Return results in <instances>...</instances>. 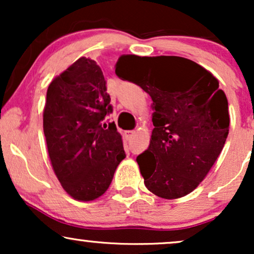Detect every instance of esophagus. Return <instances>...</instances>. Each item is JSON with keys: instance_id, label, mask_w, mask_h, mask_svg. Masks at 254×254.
Returning a JSON list of instances; mask_svg holds the SVG:
<instances>
[{"instance_id": "esophagus-1", "label": "esophagus", "mask_w": 254, "mask_h": 254, "mask_svg": "<svg viewBox=\"0 0 254 254\" xmlns=\"http://www.w3.org/2000/svg\"><path fill=\"white\" fill-rule=\"evenodd\" d=\"M133 135H135V131H124V136L127 138H131Z\"/></svg>"}]
</instances>
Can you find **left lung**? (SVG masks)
I'll list each match as a JSON object with an SVG mask.
<instances>
[{
	"label": "left lung",
	"instance_id": "obj_1",
	"mask_svg": "<svg viewBox=\"0 0 254 254\" xmlns=\"http://www.w3.org/2000/svg\"><path fill=\"white\" fill-rule=\"evenodd\" d=\"M116 74L153 100L149 148L136 159L145 188L165 199L186 196L209 173L228 136V100L218 80L178 56L124 55Z\"/></svg>",
	"mask_w": 254,
	"mask_h": 254
}]
</instances>
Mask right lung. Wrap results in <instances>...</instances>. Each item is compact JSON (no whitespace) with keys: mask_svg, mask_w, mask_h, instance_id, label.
Instances as JSON below:
<instances>
[{"mask_svg":"<svg viewBox=\"0 0 254 254\" xmlns=\"http://www.w3.org/2000/svg\"><path fill=\"white\" fill-rule=\"evenodd\" d=\"M111 98L100 66L81 57L49 84L43 113L44 135L55 174L74 199L89 202L106 192L125 159Z\"/></svg>","mask_w":254,"mask_h":254,"instance_id":"1","label":"right lung"}]
</instances>
